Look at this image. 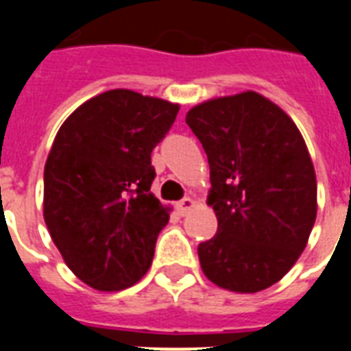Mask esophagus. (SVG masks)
<instances>
[{
  "instance_id": "obj_1",
  "label": "esophagus",
  "mask_w": 351,
  "mask_h": 351,
  "mask_svg": "<svg viewBox=\"0 0 351 351\" xmlns=\"http://www.w3.org/2000/svg\"><path fill=\"white\" fill-rule=\"evenodd\" d=\"M195 206H197V202H195L193 198L186 197L184 200H180V202H178V206H176V208H178V213L180 215H187L193 208H195Z\"/></svg>"
}]
</instances>
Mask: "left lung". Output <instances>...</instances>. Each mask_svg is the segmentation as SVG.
Segmentation results:
<instances>
[{
  "label": "left lung",
  "instance_id": "obj_1",
  "mask_svg": "<svg viewBox=\"0 0 351 351\" xmlns=\"http://www.w3.org/2000/svg\"><path fill=\"white\" fill-rule=\"evenodd\" d=\"M186 123L208 154V204L219 220L198 245L219 288L256 293L278 282L304 251L317 217V178L295 121L255 90L198 104Z\"/></svg>",
  "mask_w": 351,
  "mask_h": 351
}]
</instances>
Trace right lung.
Wrapping results in <instances>:
<instances>
[{"label":"right lung","mask_w":351,"mask_h":351,"mask_svg":"<svg viewBox=\"0 0 351 351\" xmlns=\"http://www.w3.org/2000/svg\"><path fill=\"white\" fill-rule=\"evenodd\" d=\"M180 106L106 90L63 121L43 173V219L76 277L98 291L136 284L153 262L169 208L151 193V153Z\"/></svg>","instance_id":"add662e5"}]
</instances>
